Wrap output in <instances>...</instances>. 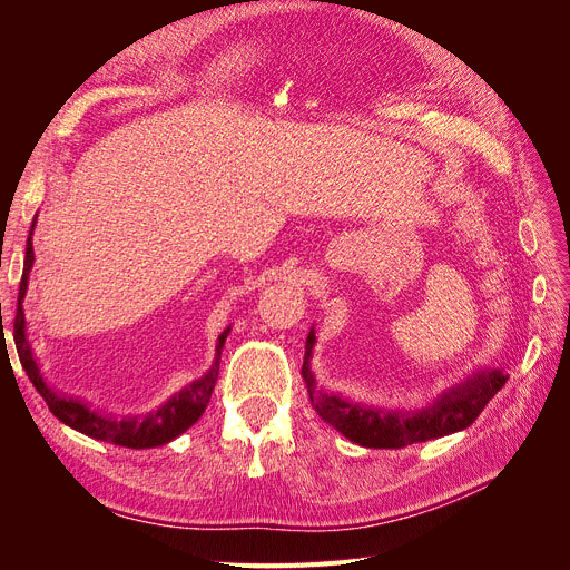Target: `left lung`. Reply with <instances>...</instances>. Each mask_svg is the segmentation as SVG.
<instances>
[{
    "mask_svg": "<svg viewBox=\"0 0 570 570\" xmlns=\"http://www.w3.org/2000/svg\"><path fill=\"white\" fill-rule=\"evenodd\" d=\"M314 342L316 337L312 331L306 337V361L302 368L312 406L337 433L361 446H371V450H402L409 444L459 433L480 416L482 409L509 381V375L497 368L469 377V381L444 392L440 400L419 411L371 409L316 387V377L308 371V356H312Z\"/></svg>",
    "mask_w": 570,
    "mask_h": 570,
    "instance_id": "obj_1",
    "label": "left lung"
}]
</instances>
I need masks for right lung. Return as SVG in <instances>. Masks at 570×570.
<instances>
[{
    "instance_id": "obj_1",
    "label": "right lung",
    "mask_w": 570,
    "mask_h": 570,
    "mask_svg": "<svg viewBox=\"0 0 570 570\" xmlns=\"http://www.w3.org/2000/svg\"><path fill=\"white\" fill-rule=\"evenodd\" d=\"M36 226V220H32ZM32 235V228H30ZM28 235V245H26V266H23V275H21V287H19V308H16V318H13V327H16V340H19V356L21 364L28 373V377L36 385V390L42 394V400L47 402L49 411L55 416L66 423L68 428L78 430L82 435H90L95 440L101 442H111L118 446H130V450H149V446H159L166 444L170 440H176L180 433L197 423V419L204 413L206 404L212 400V392L216 385L218 377V358H220V350L223 342H226L228 333H220L218 344H216V361L212 371L206 373L199 381H195L193 385H187L185 390H180L176 396L157 409L147 413V416H126V419H116V416H105V413L92 411L88 404L73 400V396H61L55 390H51L45 381L42 373L38 368L36 361L30 356L28 350V340H26V316H23V297L28 289V273L32 268V262H36V254H32V243Z\"/></svg>"
}]
</instances>
